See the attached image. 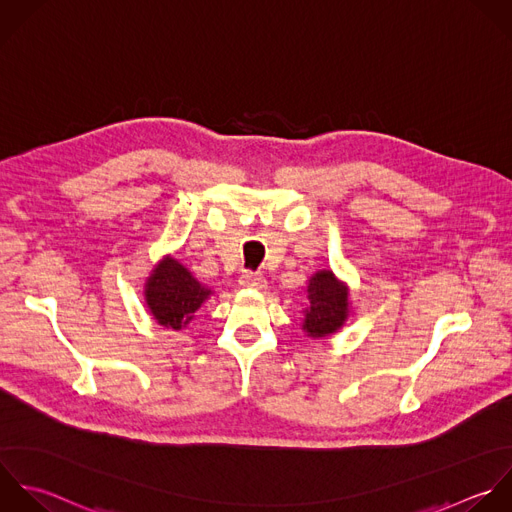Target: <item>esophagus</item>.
Masks as SVG:
<instances>
[{
    "mask_svg": "<svg viewBox=\"0 0 512 512\" xmlns=\"http://www.w3.org/2000/svg\"><path fill=\"white\" fill-rule=\"evenodd\" d=\"M239 285L241 287H247V289H263L267 285L265 277L261 273H253V271H247L241 275L239 279Z\"/></svg>",
    "mask_w": 512,
    "mask_h": 512,
    "instance_id": "34e87169",
    "label": "esophagus"
}]
</instances>
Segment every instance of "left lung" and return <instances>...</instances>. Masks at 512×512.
Returning a JSON list of instances; mask_svg holds the SVG:
<instances>
[{
    "label": "left lung",
    "mask_w": 512,
    "mask_h": 512,
    "mask_svg": "<svg viewBox=\"0 0 512 512\" xmlns=\"http://www.w3.org/2000/svg\"><path fill=\"white\" fill-rule=\"evenodd\" d=\"M309 307L305 309L303 331L307 337L325 339L337 333L349 319V289L333 271H317L307 285Z\"/></svg>",
    "instance_id": "8db88e82"
}]
</instances>
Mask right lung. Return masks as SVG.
Returning a JSON list of instances; mask_svg holds the SVG:
<instances>
[{"label": "right lung", "instance_id": "obj_1", "mask_svg": "<svg viewBox=\"0 0 512 512\" xmlns=\"http://www.w3.org/2000/svg\"><path fill=\"white\" fill-rule=\"evenodd\" d=\"M145 303L153 319L173 331H181L211 297L177 259L163 257L145 281Z\"/></svg>", "mask_w": 512, "mask_h": 512}]
</instances>
